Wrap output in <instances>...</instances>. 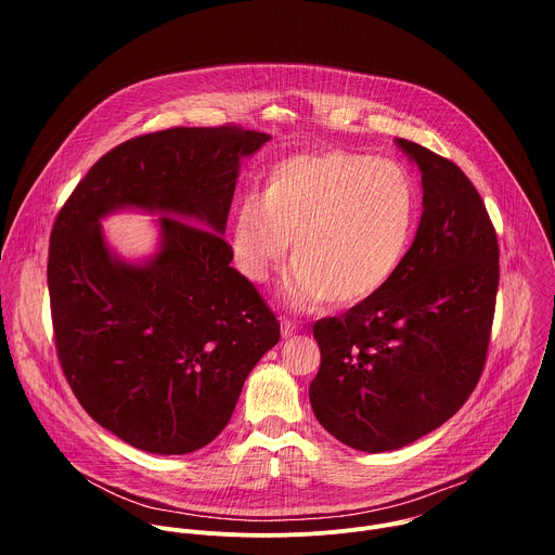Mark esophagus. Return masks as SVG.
Listing matches in <instances>:
<instances>
[{
	"label": "esophagus",
	"instance_id": "obj_1",
	"mask_svg": "<svg viewBox=\"0 0 555 555\" xmlns=\"http://www.w3.org/2000/svg\"><path fill=\"white\" fill-rule=\"evenodd\" d=\"M296 334H298V325L292 323V321H287V319H283V321H281V336L287 340V338H292V336H296Z\"/></svg>",
	"mask_w": 555,
	"mask_h": 555
}]
</instances>
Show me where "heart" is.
Here are the masks:
<instances>
[{
  "label": "heart",
  "mask_w": 555,
  "mask_h": 555,
  "mask_svg": "<svg viewBox=\"0 0 555 555\" xmlns=\"http://www.w3.org/2000/svg\"><path fill=\"white\" fill-rule=\"evenodd\" d=\"M417 219L420 191L402 165L353 151L302 153L270 169L259 199L236 206L230 253L236 270L263 285L292 242L285 298L353 307L400 272Z\"/></svg>",
  "instance_id": "heart-1"
}]
</instances>
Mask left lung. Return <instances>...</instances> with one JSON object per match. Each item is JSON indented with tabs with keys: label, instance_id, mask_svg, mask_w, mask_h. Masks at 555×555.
Here are the masks:
<instances>
[{
	"label": "left lung",
	"instance_id": "1",
	"mask_svg": "<svg viewBox=\"0 0 555 555\" xmlns=\"http://www.w3.org/2000/svg\"><path fill=\"white\" fill-rule=\"evenodd\" d=\"M395 142L422 171L415 242L379 294L313 325V415L362 452L409 446L465 404L486 366L499 292V240L479 191L448 157Z\"/></svg>",
	"mask_w": 555,
	"mask_h": 555
}]
</instances>
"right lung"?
I'll list each match as a JSON object with an SVG mask.
<instances>
[{
    "label": "right lung",
    "instance_id": "1",
    "mask_svg": "<svg viewBox=\"0 0 555 555\" xmlns=\"http://www.w3.org/2000/svg\"><path fill=\"white\" fill-rule=\"evenodd\" d=\"M268 140L236 125L131 138L56 215L48 289L59 362L88 415L133 448L186 454L210 443L281 338L221 236L242 157ZM118 207L164 215L149 262L108 253L100 219Z\"/></svg>",
    "mask_w": 555,
    "mask_h": 555
}]
</instances>
